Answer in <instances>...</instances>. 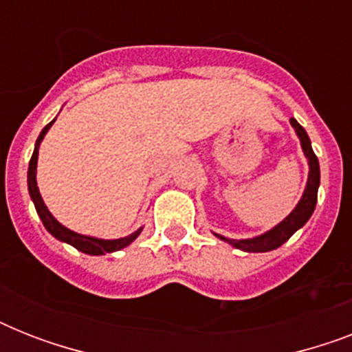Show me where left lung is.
Segmentation results:
<instances>
[{
	"label": "left lung",
	"mask_w": 352,
	"mask_h": 352,
	"mask_svg": "<svg viewBox=\"0 0 352 352\" xmlns=\"http://www.w3.org/2000/svg\"><path fill=\"white\" fill-rule=\"evenodd\" d=\"M290 124L298 133V137L301 140V148H303V153L309 159V181H307V188L303 197L298 203L292 214L287 217L285 221H281L278 226H274L272 230H268L267 234L259 235V237H254V239H228V237H223V235L215 234L219 239L226 241L228 245L239 248V250L245 252H268L278 248L285 243V241L290 239V235L294 234L296 230H300L301 226L305 225L307 221L311 219L312 212L316 208V201H318V186H320V162H318V157L312 151L311 146V138L307 135V131L303 127L294 120L290 118Z\"/></svg>",
	"instance_id": "1"
}]
</instances>
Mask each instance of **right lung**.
<instances>
[{
	"mask_svg": "<svg viewBox=\"0 0 352 352\" xmlns=\"http://www.w3.org/2000/svg\"><path fill=\"white\" fill-rule=\"evenodd\" d=\"M54 124V120L49 122L43 129H41L40 137L36 140L34 146V153L30 157L29 162V173H27V182H29V193L30 199L34 201L36 212L40 215L41 223L47 228V232H51L56 239L63 241V243H69V245H73L76 250L84 252V254H91V256H104V254H109V252H117L124 246H127L129 243L137 239L138 234L142 232V228H138L135 234L127 235V237H122V239H96V237H89V235H80L76 232L69 230L65 226H62L58 223L54 217L51 215V212L47 210L45 203H43V199L40 195V190H38V184H36V164H38V148H40V142L45 137V133L49 131V127Z\"/></svg>",
	"mask_w": 352,
	"mask_h": 352,
	"instance_id": "obj_1",
	"label": "right lung"
}]
</instances>
